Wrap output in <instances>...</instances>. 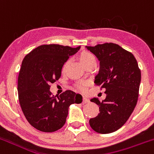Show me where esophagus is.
I'll list each match as a JSON object with an SVG mask.
<instances>
[{"mask_svg": "<svg viewBox=\"0 0 154 154\" xmlns=\"http://www.w3.org/2000/svg\"><path fill=\"white\" fill-rule=\"evenodd\" d=\"M89 99L86 97H83V103H89Z\"/></svg>", "mask_w": 154, "mask_h": 154, "instance_id": "1", "label": "esophagus"}]
</instances>
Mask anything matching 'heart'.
Wrapping results in <instances>:
<instances>
[{"label":"heart","mask_w":154,"mask_h":154,"mask_svg":"<svg viewBox=\"0 0 154 154\" xmlns=\"http://www.w3.org/2000/svg\"><path fill=\"white\" fill-rule=\"evenodd\" d=\"M79 59H80L81 63L83 65H85L86 63H89V62L91 61H93V60H96V58L94 56V54L87 51H82V52H81V54H79ZM67 65L68 62H66V63L63 65L62 72H65ZM88 85H89V82L82 81V82H79L77 83V88H79V90H81V91H85V89H86L87 86H88Z\"/></svg>","instance_id":"heart-1"}]
</instances>
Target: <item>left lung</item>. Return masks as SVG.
<instances>
[{
	"instance_id": "left-lung-1",
	"label": "left lung",
	"mask_w": 154,
	"mask_h": 154,
	"mask_svg": "<svg viewBox=\"0 0 154 154\" xmlns=\"http://www.w3.org/2000/svg\"><path fill=\"white\" fill-rule=\"evenodd\" d=\"M86 47L100 60L94 83L105 88L106 94L102 102L97 98L91 100L100 106V113L90 119V126L98 133H111L127 122L136 106L141 70L133 54L117 44Z\"/></svg>"
}]
</instances>
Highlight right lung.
<instances>
[{
	"label": "right lung",
	"instance_id": "right-lung-1",
	"mask_svg": "<svg viewBox=\"0 0 154 154\" xmlns=\"http://www.w3.org/2000/svg\"><path fill=\"white\" fill-rule=\"evenodd\" d=\"M80 48L42 45L22 60L18 78L19 104L27 121L35 129L45 132L58 130L66 123L69 106L82 102V95L69 90L59 97L50 91L51 84L60 78L63 65Z\"/></svg>",
	"mask_w": 154,
	"mask_h": 154
}]
</instances>
